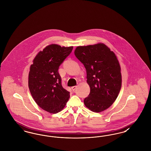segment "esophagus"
Instances as JSON below:
<instances>
[{
  "label": "esophagus",
  "mask_w": 151,
  "mask_h": 151,
  "mask_svg": "<svg viewBox=\"0 0 151 151\" xmlns=\"http://www.w3.org/2000/svg\"><path fill=\"white\" fill-rule=\"evenodd\" d=\"M76 88H77V86H72V87H71V89H72V90L73 91H75V90L76 89Z\"/></svg>",
  "instance_id": "1"
}]
</instances>
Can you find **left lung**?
<instances>
[{
    "label": "left lung",
    "instance_id": "obj_1",
    "mask_svg": "<svg viewBox=\"0 0 151 151\" xmlns=\"http://www.w3.org/2000/svg\"><path fill=\"white\" fill-rule=\"evenodd\" d=\"M74 53L86 69L90 86L85 105L96 113L106 110L115 101L122 85L121 67L115 54L103 43L78 46Z\"/></svg>",
    "mask_w": 151,
    "mask_h": 151
}]
</instances>
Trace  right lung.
Listing matches in <instances>:
<instances>
[{
    "label": "right lung",
    "mask_w": 151,
    "mask_h": 151,
    "mask_svg": "<svg viewBox=\"0 0 151 151\" xmlns=\"http://www.w3.org/2000/svg\"><path fill=\"white\" fill-rule=\"evenodd\" d=\"M73 47L52 44L40 51L30 65L28 86L37 104L50 113L61 111L70 98L58 72L59 66L72 52Z\"/></svg>",
    "instance_id": "obj_1"
}]
</instances>
